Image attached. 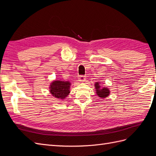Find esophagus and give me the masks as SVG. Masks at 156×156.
<instances>
[{
  "label": "esophagus",
  "instance_id": "1",
  "mask_svg": "<svg viewBox=\"0 0 156 156\" xmlns=\"http://www.w3.org/2000/svg\"><path fill=\"white\" fill-rule=\"evenodd\" d=\"M78 79H79V81H80V82H81V83H82V82L85 81L86 77H84V76H83V75H81V76H79V77Z\"/></svg>",
  "mask_w": 156,
  "mask_h": 156
}]
</instances>
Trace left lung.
Returning a JSON list of instances; mask_svg holds the SVG:
<instances>
[{
    "mask_svg": "<svg viewBox=\"0 0 156 156\" xmlns=\"http://www.w3.org/2000/svg\"><path fill=\"white\" fill-rule=\"evenodd\" d=\"M94 87L96 89V93L97 96L101 98L104 99L108 97L110 95V90L108 88L106 87H101V83L100 82H96L94 84Z\"/></svg>",
    "mask_w": 156,
    "mask_h": 156,
    "instance_id": "obj_1",
    "label": "left lung"
}]
</instances>
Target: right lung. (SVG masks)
I'll list each match as a JSON object with an SVG mask.
<instances>
[{
    "mask_svg": "<svg viewBox=\"0 0 156 156\" xmlns=\"http://www.w3.org/2000/svg\"><path fill=\"white\" fill-rule=\"evenodd\" d=\"M71 85L72 83L68 81L54 80L50 83L49 92L55 98L64 100L70 93Z\"/></svg>",
    "mask_w": 156,
    "mask_h": 156,
    "instance_id": "add662e5",
    "label": "right lung"
}]
</instances>
